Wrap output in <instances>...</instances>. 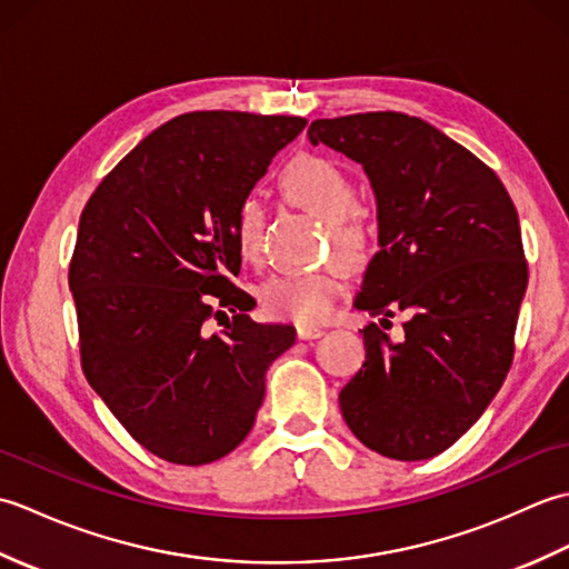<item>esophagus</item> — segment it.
<instances>
[{"label":"esophagus","mask_w":569,"mask_h":569,"mask_svg":"<svg viewBox=\"0 0 569 569\" xmlns=\"http://www.w3.org/2000/svg\"><path fill=\"white\" fill-rule=\"evenodd\" d=\"M296 335H298V340H318V337L325 335V330L316 328V325H300Z\"/></svg>","instance_id":"1"}]
</instances>
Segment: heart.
Returning <instances> with one entry per match:
<instances>
[{
  "instance_id": "b5f03b06",
  "label": "heart",
  "mask_w": 569,
  "mask_h": 569,
  "mask_svg": "<svg viewBox=\"0 0 569 569\" xmlns=\"http://www.w3.org/2000/svg\"><path fill=\"white\" fill-rule=\"evenodd\" d=\"M278 188L298 208L328 222L335 251L357 259L367 244V222L357 208L355 180L345 168L322 153H298L278 173ZM263 208L247 196L234 210V241L244 261H257L261 251ZM340 293V273L320 269L310 273H281L261 286L259 300L266 316L298 325L320 322L330 316Z\"/></svg>"
}]
</instances>
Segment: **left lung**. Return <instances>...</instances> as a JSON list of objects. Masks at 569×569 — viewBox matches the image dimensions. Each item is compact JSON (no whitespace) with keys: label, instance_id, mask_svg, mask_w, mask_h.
Wrapping results in <instances>:
<instances>
[{"label":"left lung","instance_id":"8db88e82","mask_svg":"<svg viewBox=\"0 0 569 569\" xmlns=\"http://www.w3.org/2000/svg\"><path fill=\"white\" fill-rule=\"evenodd\" d=\"M310 141L361 163L377 196L379 251L355 308L408 312L403 340L367 325V359L340 391L369 450L403 462L445 452L499 393L513 361L528 263L499 176L403 112L316 119Z\"/></svg>","mask_w":569,"mask_h":569}]
</instances>
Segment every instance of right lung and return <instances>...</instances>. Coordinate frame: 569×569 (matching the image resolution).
<instances>
[{
    "mask_svg": "<svg viewBox=\"0 0 569 569\" xmlns=\"http://www.w3.org/2000/svg\"><path fill=\"white\" fill-rule=\"evenodd\" d=\"M303 117L188 112L139 141L80 214L68 283L90 386L139 445L210 465L247 438L266 369L296 342L232 283L234 210ZM232 309L222 336L210 317Z\"/></svg>",
    "mask_w": 569,
    "mask_h": 569,
    "instance_id": "obj_1",
    "label": "right lung"
}]
</instances>
